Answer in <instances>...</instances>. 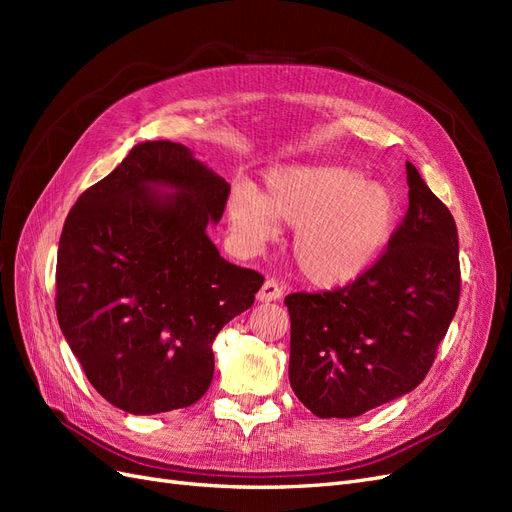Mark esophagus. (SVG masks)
I'll return each mask as SVG.
<instances>
[{
    "mask_svg": "<svg viewBox=\"0 0 512 512\" xmlns=\"http://www.w3.org/2000/svg\"><path fill=\"white\" fill-rule=\"evenodd\" d=\"M282 294H284V284L282 282H277V280H267L265 284H262V288L258 290V301H262V303H269V301H277V299H282Z\"/></svg>",
    "mask_w": 512,
    "mask_h": 512,
    "instance_id": "obj_1",
    "label": "esophagus"
}]
</instances>
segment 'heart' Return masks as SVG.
<instances>
[{"mask_svg":"<svg viewBox=\"0 0 512 512\" xmlns=\"http://www.w3.org/2000/svg\"><path fill=\"white\" fill-rule=\"evenodd\" d=\"M267 190L239 185L228 200L230 237L243 252L262 250L297 226L292 260L309 284L337 288L354 282L389 243L397 222L395 194L346 164L275 168Z\"/></svg>","mask_w":512,"mask_h":512,"instance_id":"heart-1","label":"heart"}]
</instances>
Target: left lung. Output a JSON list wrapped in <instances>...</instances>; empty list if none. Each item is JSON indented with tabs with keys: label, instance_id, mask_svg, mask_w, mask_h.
Returning <instances> with one entry per match:
<instances>
[{
	"label": "left lung",
	"instance_id": "1",
	"mask_svg": "<svg viewBox=\"0 0 512 512\" xmlns=\"http://www.w3.org/2000/svg\"><path fill=\"white\" fill-rule=\"evenodd\" d=\"M410 205L386 250L354 282L292 292L290 386L320 418H354L416 389L459 305L451 211L408 162Z\"/></svg>",
	"mask_w": 512,
	"mask_h": 512
}]
</instances>
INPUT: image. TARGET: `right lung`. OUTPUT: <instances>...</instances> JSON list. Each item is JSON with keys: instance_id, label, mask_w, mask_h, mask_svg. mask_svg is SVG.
Listing matches in <instances>:
<instances>
[{"instance_id": "obj_1", "label": "right lung", "mask_w": 512, "mask_h": 512, "mask_svg": "<svg viewBox=\"0 0 512 512\" xmlns=\"http://www.w3.org/2000/svg\"><path fill=\"white\" fill-rule=\"evenodd\" d=\"M228 194L188 147L151 141L70 209L57 252V320L91 386L119 410L196 404L213 380L215 335L254 305L265 277L230 265L207 237Z\"/></svg>"}]
</instances>
